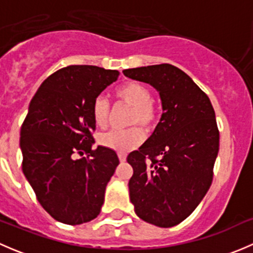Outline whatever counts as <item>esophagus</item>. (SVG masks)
<instances>
[{"label": "esophagus", "instance_id": "esophagus-1", "mask_svg": "<svg viewBox=\"0 0 253 253\" xmlns=\"http://www.w3.org/2000/svg\"><path fill=\"white\" fill-rule=\"evenodd\" d=\"M119 159H120V162H121V163L126 162V155H125L124 153H119Z\"/></svg>", "mask_w": 253, "mask_h": 253}]
</instances>
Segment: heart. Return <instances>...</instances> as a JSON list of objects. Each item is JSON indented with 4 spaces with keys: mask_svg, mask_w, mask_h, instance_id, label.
I'll return each mask as SVG.
<instances>
[{
    "mask_svg": "<svg viewBox=\"0 0 253 253\" xmlns=\"http://www.w3.org/2000/svg\"><path fill=\"white\" fill-rule=\"evenodd\" d=\"M152 90L139 82H127L116 89V98L120 103L131 106L128 126L141 125L150 129L157 120V108L152 103ZM91 116L99 128H106L110 120V104L104 96H98L91 105ZM144 132L139 127H132L126 131H111L99 137L103 147L119 153L131 152L144 142Z\"/></svg>",
    "mask_w": 253,
    "mask_h": 253,
    "instance_id": "b5f03b06",
    "label": "heart"
}]
</instances>
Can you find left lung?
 Returning a JSON list of instances; mask_svg holds the SVG:
<instances>
[{
	"label": "left lung",
	"mask_w": 253,
	"mask_h": 253,
	"mask_svg": "<svg viewBox=\"0 0 253 253\" xmlns=\"http://www.w3.org/2000/svg\"><path fill=\"white\" fill-rule=\"evenodd\" d=\"M124 75L157 89L163 109L152 136L127 157L133 168L129 200L142 220L171 228L197 208L211 185L219 152L215 112L192 78L169 63Z\"/></svg>",
	"instance_id": "1"
}]
</instances>
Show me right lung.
<instances>
[{"instance_id":"right-lung-1","label":"right lung","mask_w":253,"mask_h":253,"mask_svg":"<svg viewBox=\"0 0 253 253\" xmlns=\"http://www.w3.org/2000/svg\"><path fill=\"white\" fill-rule=\"evenodd\" d=\"M119 75L96 66H68L45 79L29 104L20 128L23 174L60 223H88L101 211L120 162L115 150L93 149L91 105ZM84 152L85 158H75Z\"/></svg>"}]
</instances>
